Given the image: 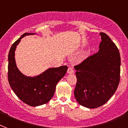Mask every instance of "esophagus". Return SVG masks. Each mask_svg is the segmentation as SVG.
<instances>
[{"label": "esophagus", "instance_id": "1", "mask_svg": "<svg viewBox=\"0 0 128 128\" xmlns=\"http://www.w3.org/2000/svg\"><path fill=\"white\" fill-rule=\"evenodd\" d=\"M74 72V70L72 67H69L68 68V69L67 70V73L68 74H73Z\"/></svg>", "mask_w": 128, "mask_h": 128}]
</instances>
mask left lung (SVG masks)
I'll use <instances>...</instances> for the list:
<instances>
[{
    "label": "left lung",
    "instance_id": "8db88e82",
    "mask_svg": "<svg viewBox=\"0 0 128 128\" xmlns=\"http://www.w3.org/2000/svg\"><path fill=\"white\" fill-rule=\"evenodd\" d=\"M100 35L98 51L74 66L77 78L75 98L80 104L89 108L104 104L120 83V52L108 35Z\"/></svg>",
    "mask_w": 128,
    "mask_h": 128
}]
</instances>
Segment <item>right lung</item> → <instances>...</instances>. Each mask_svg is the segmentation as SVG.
Instances as JSON below:
<instances>
[{
  "label": "right lung",
  "instance_id": "add662e5",
  "mask_svg": "<svg viewBox=\"0 0 128 128\" xmlns=\"http://www.w3.org/2000/svg\"><path fill=\"white\" fill-rule=\"evenodd\" d=\"M35 34L25 33L14 42L8 54V78L10 87L24 102L37 106L47 103L54 94L56 86L64 76L68 66L51 68L35 77H28L18 69L15 61V50L22 37Z\"/></svg>",
  "mask_w": 128,
  "mask_h": 128
}]
</instances>
